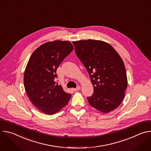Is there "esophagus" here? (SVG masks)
Segmentation results:
<instances>
[{"label":"esophagus","mask_w":151,"mask_h":151,"mask_svg":"<svg viewBox=\"0 0 151 151\" xmlns=\"http://www.w3.org/2000/svg\"><path fill=\"white\" fill-rule=\"evenodd\" d=\"M80 89H81V87H80V86H78V87H77L76 88H74L73 90H74L75 91H78V90H80Z\"/></svg>","instance_id":"34e87169"}]
</instances>
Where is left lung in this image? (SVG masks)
<instances>
[{
	"label": "left lung",
	"instance_id": "obj_1",
	"mask_svg": "<svg viewBox=\"0 0 151 151\" xmlns=\"http://www.w3.org/2000/svg\"><path fill=\"white\" fill-rule=\"evenodd\" d=\"M75 52L90 74L94 93L87 100L96 109L109 113L120 105L127 87L124 63L108 43L99 40L73 41Z\"/></svg>",
	"mask_w": 151,
	"mask_h": 151
}]
</instances>
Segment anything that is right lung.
Wrapping results in <instances>:
<instances>
[{
    "mask_svg": "<svg viewBox=\"0 0 151 151\" xmlns=\"http://www.w3.org/2000/svg\"><path fill=\"white\" fill-rule=\"evenodd\" d=\"M73 50L70 42L54 40L41 45L32 53L24 74L27 96L36 107L47 115L59 112L71 94L56 85V71L63 60Z\"/></svg>",
    "mask_w": 151,
    "mask_h": 151,
    "instance_id": "1",
    "label": "right lung"
}]
</instances>
